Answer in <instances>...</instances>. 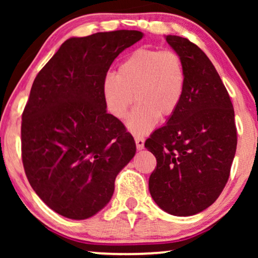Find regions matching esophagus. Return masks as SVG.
Instances as JSON below:
<instances>
[{"instance_id": "1", "label": "esophagus", "mask_w": 258, "mask_h": 258, "mask_svg": "<svg viewBox=\"0 0 258 258\" xmlns=\"http://www.w3.org/2000/svg\"><path fill=\"white\" fill-rule=\"evenodd\" d=\"M135 142H136V148L139 150H142L144 148V139L142 136H135Z\"/></svg>"}]
</instances>
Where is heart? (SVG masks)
Wrapping results in <instances>:
<instances>
[{"label":"heart","instance_id":"1","mask_svg":"<svg viewBox=\"0 0 258 258\" xmlns=\"http://www.w3.org/2000/svg\"><path fill=\"white\" fill-rule=\"evenodd\" d=\"M184 86V66L177 52L141 48L118 66L117 75L104 77L102 95L107 110L119 119L125 117L136 97L126 126L134 135H144L160 116L168 117L177 110Z\"/></svg>","mask_w":258,"mask_h":258}]
</instances>
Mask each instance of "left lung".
<instances>
[{"instance_id":"1","label":"left lung","mask_w":258,"mask_h":258,"mask_svg":"<svg viewBox=\"0 0 258 258\" xmlns=\"http://www.w3.org/2000/svg\"><path fill=\"white\" fill-rule=\"evenodd\" d=\"M165 41L181 56L185 86L177 110L144 144L157 161L149 191L165 213L191 216L227 184L237 146L235 112L208 56L188 38L168 35Z\"/></svg>"}]
</instances>
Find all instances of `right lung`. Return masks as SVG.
<instances>
[{
	"label": "right lung",
	"mask_w": 258,
	"mask_h": 258,
	"mask_svg": "<svg viewBox=\"0 0 258 258\" xmlns=\"http://www.w3.org/2000/svg\"><path fill=\"white\" fill-rule=\"evenodd\" d=\"M137 30L72 37L37 74L22 114L24 171L47 206L72 220L109 203L118 172L135 156L134 137L107 112L102 83Z\"/></svg>",
	"instance_id": "add662e5"
}]
</instances>
